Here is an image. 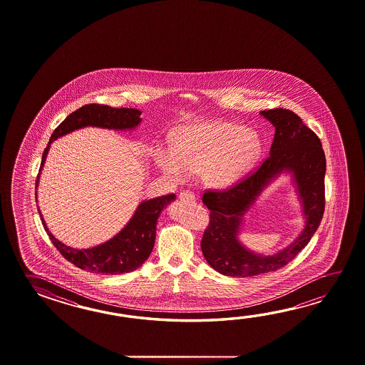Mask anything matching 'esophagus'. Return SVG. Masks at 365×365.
Wrapping results in <instances>:
<instances>
[{
    "label": "esophagus",
    "mask_w": 365,
    "mask_h": 365,
    "mask_svg": "<svg viewBox=\"0 0 365 365\" xmlns=\"http://www.w3.org/2000/svg\"><path fill=\"white\" fill-rule=\"evenodd\" d=\"M180 200L184 202H193L195 201V197H194V194L192 192H189V190H184V192H181L179 195Z\"/></svg>",
    "instance_id": "1"
}]
</instances>
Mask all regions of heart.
I'll use <instances>...</instances> for the list:
<instances>
[{
  "label": "heart",
  "instance_id": "obj_1",
  "mask_svg": "<svg viewBox=\"0 0 365 365\" xmlns=\"http://www.w3.org/2000/svg\"><path fill=\"white\" fill-rule=\"evenodd\" d=\"M262 153L258 134L245 126L206 121L186 125L175 134L172 148H155L156 163L175 181L202 173L205 182L215 189L236 185L253 168Z\"/></svg>",
  "mask_w": 365,
  "mask_h": 365
}]
</instances>
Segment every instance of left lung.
<instances>
[{"label":"left lung","mask_w":365,"mask_h":365,"mask_svg":"<svg viewBox=\"0 0 365 365\" xmlns=\"http://www.w3.org/2000/svg\"><path fill=\"white\" fill-rule=\"evenodd\" d=\"M261 115L275 128L270 156L239 184L220 192L207 190L202 195V202L210 210L202 253L214 270L227 277L247 278L286 266L309 242L325 211L326 159L317 134L289 109H269ZM282 171L293 173L306 227L287 249L272 257H262L245 249L237 235L243 214Z\"/></svg>","instance_id":"8db88e82"}]
</instances>
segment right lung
Returning <instances> with one entry per match:
<instances>
[{"mask_svg":"<svg viewBox=\"0 0 365 365\" xmlns=\"http://www.w3.org/2000/svg\"><path fill=\"white\" fill-rule=\"evenodd\" d=\"M140 113V109L112 108L103 104H86L74 110L56 128L55 132L51 135L48 146L43 153L40 171L46 163L51 143L57 138L86 126L113 130H132L142 121ZM39 178L38 176L36 179V187L39 185ZM175 198L176 195L172 193L140 202L132 219L116 236L101 245L88 249L71 248L57 240L49 232L43 215L38 210L49 239L63 258L86 272L112 275L133 272L148 259L155 244L158 217H160L162 210L167 207V205Z\"/></svg>","mask_w":365,"mask_h":365,"instance_id":"1","label":"right lung"}]
</instances>
